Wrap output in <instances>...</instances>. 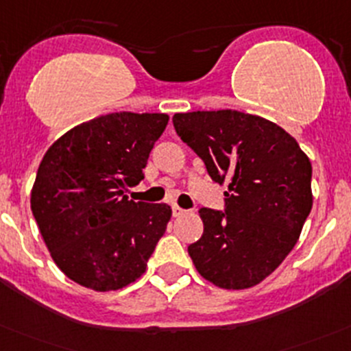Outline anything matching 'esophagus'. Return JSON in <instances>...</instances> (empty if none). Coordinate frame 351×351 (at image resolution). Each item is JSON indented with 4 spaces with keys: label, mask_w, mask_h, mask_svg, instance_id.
Segmentation results:
<instances>
[{
    "label": "esophagus",
    "mask_w": 351,
    "mask_h": 351,
    "mask_svg": "<svg viewBox=\"0 0 351 351\" xmlns=\"http://www.w3.org/2000/svg\"><path fill=\"white\" fill-rule=\"evenodd\" d=\"M186 213L184 208H181L179 205H172V215L173 217H182Z\"/></svg>",
    "instance_id": "1"
}]
</instances>
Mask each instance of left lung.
<instances>
[{"label":"left lung","instance_id":"8db88e82","mask_svg":"<svg viewBox=\"0 0 351 351\" xmlns=\"http://www.w3.org/2000/svg\"><path fill=\"white\" fill-rule=\"evenodd\" d=\"M173 128L228 184L226 213L199 210L203 236L188 246L203 279L246 289L288 256L312 210V163L296 139L263 117L238 110L176 113Z\"/></svg>","mask_w":351,"mask_h":351}]
</instances>
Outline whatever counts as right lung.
Masks as SVG:
<instances>
[{
    "label": "right lung",
    "instance_id": "right-lung-1",
    "mask_svg": "<svg viewBox=\"0 0 351 351\" xmlns=\"http://www.w3.org/2000/svg\"><path fill=\"white\" fill-rule=\"evenodd\" d=\"M167 113L117 112L82 122L43 156L31 208L53 262L95 291H115L146 272L167 229L165 203L132 202Z\"/></svg>",
    "mask_w": 351,
    "mask_h": 351
}]
</instances>
